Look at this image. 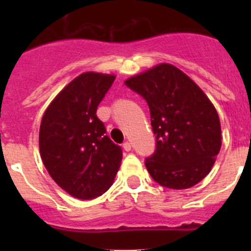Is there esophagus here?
<instances>
[{"label": "esophagus", "instance_id": "1", "mask_svg": "<svg viewBox=\"0 0 251 251\" xmlns=\"http://www.w3.org/2000/svg\"><path fill=\"white\" fill-rule=\"evenodd\" d=\"M123 148L125 149L126 151H131V143H130V142H125V143L123 144Z\"/></svg>", "mask_w": 251, "mask_h": 251}]
</instances>
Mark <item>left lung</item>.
Here are the masks:
<instances>
[{
    "instance_id": "8db88e82",
    "label": "left lung",
    "mask_w": 251,
    "mask_h": 251,
    "mask_svg": "<svg viewBox=\"0 0 251 251\" xmlns=\"http://www.w3.org/2000/svg\"><path fill=\"white\" fill-rule=\"evenodd\" d=\"M125 85L148 103L156 149L146 168L154 181L171 189L199 183L211 171L222 144L221 124L211 100L169 63L128 77Z\"/></svg>"
}]
</instances>
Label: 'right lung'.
<instances>
[{
    "instance_id": "add662e5",
    "label": "right lung",
    "mask_w": 251,
    "mask_h": 251,
    "mask_svg": "<svg viewBox=\"0 0 251 251\" xmlns=\"http://www.w3.org/2000/svg\"><path fill=\"white\" fill-rule=\"evenodd\" d=\"M115 75L86 72L50 103L40 125L42 163L53 181L74 198L90 201L110 188L123 153L105 136L98 104Z\"/></svg>"
}]
</instances>
